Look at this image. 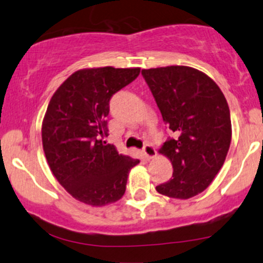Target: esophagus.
I'll list each match as a JSON object with an SVG mask.
<instances>
[{"instance_id": "obj_1", "label": "esophagus", "mask_w": 263, "mask_h": 263, "mask_svg": "<svg viewBox=\"0 0 263 263\" xmlns=\"http://www.w3.org/2000/svg\"><path fill=\"white\" fill-rule=\"evenodd\" d=\"M143 154L146 160H151L156 156V150L153 145H145L143 149Z\"/></svg>"}]
</instances>
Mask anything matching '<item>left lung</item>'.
Segmentation results:
<instances>
[{"mask_svg": "<svg viewBox=\"0 0 263 263\" xmlns=\"http://www.w3.org/2000/svg\"><path fill=\"white\" fill-rule=\"evenodd\" d=\"M141 75L174 133L160 149L174 174L156 191L171 198H192L212 183L229 151L228 102L217 83L193 67H156L143 70Z\"/></svg>", "mask_w": 263, "mask_h": 263, "instance_id": "obj_1", "label": "left lung"}]
</instances>
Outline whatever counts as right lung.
<instances>
[{"mask_svg":"<svg viewBox=\"0 0 263 263\" xmlns=\"http://www.w3.org/2000/svg\"><path fill=\"white\" fill-rule=\"evenodd\" d=\"M139 73V67L79 70L49 102L42 125L46 161L59 183L85 204L102 206L122 198L129 171L139 163L104 140L110 98Z\"/></svg>","mask_w":263,"mask_h":263,"instance_id":"obj_1","label":"right lung"}]
</instances>
